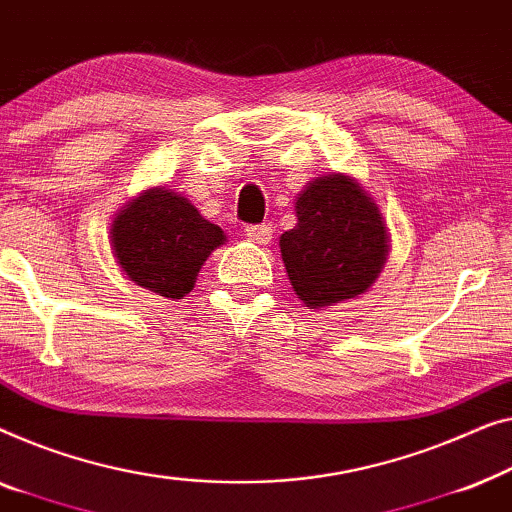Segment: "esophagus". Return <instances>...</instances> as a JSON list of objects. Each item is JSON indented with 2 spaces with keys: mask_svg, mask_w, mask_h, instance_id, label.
I'll return each instance as SVG.
<instances>
[{
  "mask_svg": "<svg viewBox=\"0 0 512 512\" xmlns=\"http://www.w3.org/2000/svg\"><path fill=\"white\" fill-rule=\"evenodd\" d=\"M246 236L253 243H259V246H264V243L271 241L273 229H271V225H266V222H262V225H250V227H246Z\"/></svg>",
  "mask_w": 512,
  "mask_h": 512,
  "instance_id": "34e87169",
  "label": "esophagus"
}]
</instances>
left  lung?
<instances>
[{
  "mask_svg": "<svg viewBox=\"0 0 512 512\" xmlns=\"http://www.w3.org/2000/svg\"><path fill=\"white\" fill-rule=\"evenodd\" d=\"M297 227L280 236L292 290L308 308L355 299L376 283L387 259V227L355 178H315L297 197Z\"/></svg>",
  "mask_w": 512,
  "mask_h": 512,
  "instance_id": "obj_1",
  "label": "left lung"
}]
</instances>
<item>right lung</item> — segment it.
<instances>
[{"instance_id":"add662e5","label":"right lung","mask_w":512,"mask_h":512,"mask_svg":"<svg viewBox=\"0 0 512 512\" xmlns=\"http://www.w3.org/2000/svg\"><path fill=\"white\" fill-rule=\"evenodd\" d=\"M225 232L178 192L153 187L125 204L111 225L113 255L129 280L167 299H183Z\"/></svg>"}]
</instances>
